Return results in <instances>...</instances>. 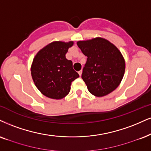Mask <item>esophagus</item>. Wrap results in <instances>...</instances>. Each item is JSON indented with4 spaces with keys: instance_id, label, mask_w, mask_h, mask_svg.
I'll return each instance as SVG.
<instances>
[{
    "instance_id": "obj_1",
    "label": "esophagus",
    "mask_w": 151,
    "mask_h": 151,
    "mask_svg": "<svg viewBox=\"0 0 151 151\" xmlns=\"http://www.w3.org/2000/svg\"><path fill=\"white\" fill-rule=\"evenodd\" d=\"M82 72H83V70H79V71H78V74H79V76H82Z\"/></svg>"
}]
</instances>
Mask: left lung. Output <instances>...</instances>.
I'll use <instances>...</instances> for the list:
<instances>
[{
	"label": "left lung",
	"mask_w": 151,
	"mask_h": 151,
	"mask_svg": "<svg viewBox=\"0 0 151 151\" xmlns=\"http://www.w3.org/2000/svg\"><path fill=\"white\" fill-rule=\"evenodd\" d=\"M82 52L87 56V62L82 78L91 94L101 97L119 86L125 71V61L115 45L100 38L78 41Z\"/></svg>",
	"instance_id": "1"
}]
</instances>
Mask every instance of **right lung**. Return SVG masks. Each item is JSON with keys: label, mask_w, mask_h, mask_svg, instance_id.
Wrapping results in <instances>:
<instances>
[{"label": "right lung", "mask_w": 151, "mask_h": 151, "mask_svg": "<svg viewBox=\"0 0 151 151\" xmlns=\"http://www.w3.org/2000/svg\"><path fill=\"white\" fill-rule=\"evenodd\" d=\"M73 41H54L39 50L33 58L31 73L34 84L43 95L61 99L70 92L72 81L79 77L73 62L66 58Z\"/></svg>", "instance_id": "right-lung-1"}]
</instances>
